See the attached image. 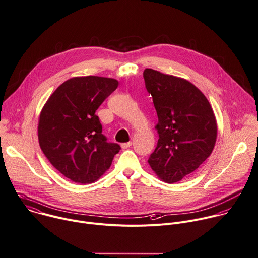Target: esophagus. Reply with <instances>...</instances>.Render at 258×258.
I'll return each instance as SVG.
<instances>
[{"mask_svg": "<svg viewBox=\"0 0 258 258\" xmlns=\"http://www.w3.org/2000/svg\"><path fill=\"white\" fill-rule=\"evenodd\" d=\"M131 146H132V142H127V143L121 144V148H122V149H127V148H130Z\"/></svg>", "mask_w": 258, "mask_h": 258, "instance_id": "1", "label": "esophagus"}]
</instances>
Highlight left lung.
I'll return each mask as SVG.
<instances>
[{
  "label": "left lung",
  "mask_w": 258,
  "mask_h": 258,
  "mask_svg": "<svg viewBox=\"0 0 258 258\" xmlns=\"http://www.w3.org/2000/svg\"><path fill=\"white\" fill-rule=\"evenodd\" d=\"M143 76L158 115L159 140L148 162L159 178L175 183L212 154L216 117L206 96L190 82L152 69Z\"/></svg>",
  "instance_id": "8db88e82"
}]
</instances>
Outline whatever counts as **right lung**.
Wrapping results in <instances>:
<instances>
[{
  "mask_svg": "<svg viewBox=\"0 0 258 258\" xmlns=\"http://www.w3.org/2000/svg\"><path fill=\"white\" fill-rule=\"evenodd\" d=\"M115 79L87 76L63 82L42 108L40 148L52 166L77 183H92L110 167L120 146L107 142L95 114L117 88Z\"/></svg>",
  "mask_w": 258,
  "mask_h": 258,
  "instance_id": "right-lung-1",
  "label": "right lung"
}]
</instances>
